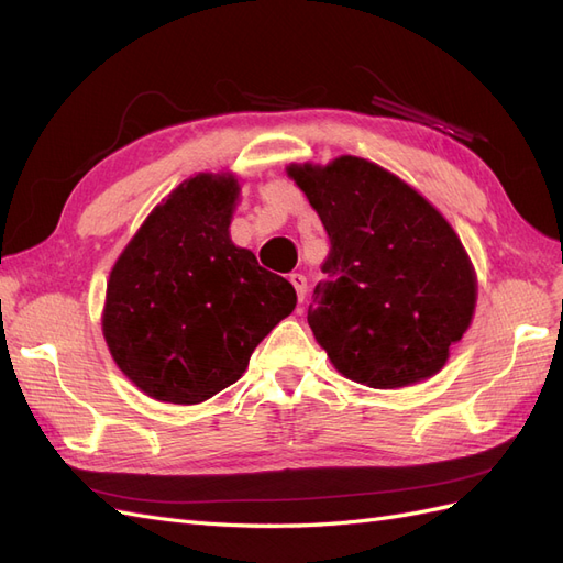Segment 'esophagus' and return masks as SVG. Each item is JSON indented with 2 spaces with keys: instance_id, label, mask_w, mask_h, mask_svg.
I'll return each instance as SVG.
<instances>
[{
  "instance_id": "esophagus-1",
  "label": "esophagus",
  "mask_w": 563,
  "mask_h": 563,
  "mask_svg": "<svg viewBox=\"0 0 563 563\" xmlns=\"http://www.w3.org/2000/svg\"><path fill=\"white\" fill-rule=\"evenodd\" d=\"M288 282L294 284L296 294H298V302L305 300V296H308V279H305L300 272H294V275H288Z\"/></svg>"
}]
</instances>
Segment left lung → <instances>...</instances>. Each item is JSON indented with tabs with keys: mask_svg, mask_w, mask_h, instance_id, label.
I'll return each instance as SVG.
<instances>
[{
	"mask_svg": "<svg viewBox=\"0 0 563 563\" xmlns=\"http://www.w3.org/2000/svg\"><path fill=\"white\" fill-rule=\"evenodd\" d=\"M329 236L308 323L345 378L376 389L424 380L467 331L476 284L430 201L360 157L288 166Z\"/></svg>",
	"mask_w": 563,
	"mask_h": 563,
	"instance_id": "left-lung-1",
	"label": "left lung"
}]
</instances>
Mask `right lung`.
<instances>
[{"label":"right lung","instance_id":"1","mask_svg":"<svg viewBox=\"0 0 563 563\" xmlns=\"http://www.w3.org/2000/svg\"><path fill=\"white\" fill-rule=\"evenodd\" d=\"M240 185L201 174L147 216L110 272L103 333L147 397L199 404L242 378L296 288L230 242Z\"/></svg>","mask_w":563,"mask_h":563}]
</instances>
